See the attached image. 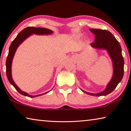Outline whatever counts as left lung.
Segmentation results:
<instances>
[{"mask_svg": "<svg viewBox=\"0 0 131 131\" xmlns=\"http://www.w3.org/2000/svg\"><path fill=\"white\" fill-rule=\"evenodd\" d=\"M95 34V42L91 43V46L96 48L106 49L111 58L113 66V75L105 90L99 93H91L81 90L86 94L95 96H105L111 93L117 87L124 75V61L122 48L120 44L112 34L106 29H90Z\"/></svg>", "mask_w": 131, "mask_h": 131, "instance_id": "8db88e82", "label": "left lung"}]
</instances>
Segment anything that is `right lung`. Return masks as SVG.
Here are the masks:
<instances>
[{"label":"right lung","mask_w":131,"mask_h":131,"mask_svg":"<svg viewBox=\"0 0 131 131\" xmlns=\"http://www.w3.org/2000/svg\"><path fill=\"white\" fill-rule=\"evenodd\" d=\"M53 31L49 29L44 28H35L34 27H28L27 28H24L21 31L19 32L16 38L12 41L11 43L10 47L9 48V52H8V55L7 56V60H6V75L7 77L8 78V80L9 81L11 84L14 86L15 88L18 91V92L21 94L22 95L28 96L29 97H37V96H39L41 95H43L45 93H48L46 92L43 94L39 95H35V96H32L29 95L28 93L26 92H24L23 91H22L18 88L15 83L14 82L13 80L12 79L11 76V64H12V61L13 59V57L14 56V54L15 53V51L16 50L17 48L18 47V46L23 41L25 40L26 38H28V36H30L31 35L33 34H37V35H47V34H52Z\"/></svg>","instance_id":"add662e5"}]
</instances>
